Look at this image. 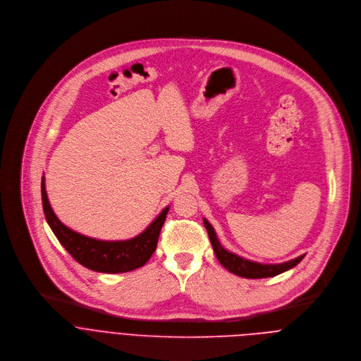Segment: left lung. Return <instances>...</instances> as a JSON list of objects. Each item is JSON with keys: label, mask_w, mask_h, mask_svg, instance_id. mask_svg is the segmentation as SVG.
Masks as SVG:
<instances>
[{"label": "left lung", "mask_w": 361, "mask_h": 361, "mask_svg": "<svg viewBox=\"0 0 361 361\" xmlns=\"http://www.w3.org/2000/svg\"><path fill=\"white\" fill-rule=\"evenodd\" d=\"M204 228L207 231L212 247L214 250L216 257L221 262V264L228 269L231 273L238 274L240 277H246V279H263V277H273L277 276L286 270H289L292 267H295L296 264H299L302 262V259L305 257V255L289 260V262H284V263H279V264H263V263H257V262H252L247 260L242 256H238L229 250H226L225 247H222V245L218 240V236H216L212 225L203 219Z\"/></svg>", "instance_id": "1"}]
</instances>
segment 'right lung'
Segmentation results:
<instances>
[{
	"label": "right lung",
	"mask_w": 361,
	"mask_h": 361,
	"mask_svg": "<svg viewBox=\"0 0 361 361\" xmlns=\"http://www.w3.org/2000/svg\"><path fill=\"white\" fill-rule=\"evenodd\" d=\"M45 219L59 243L78 263L101 273H125L142 267L154 255L169 206L140 235L129 240H98L66 228L55 216L47 196L45 180L41 183Z\"/></svg>",
	"instance_id": "add662e5"
}]
</instances>
